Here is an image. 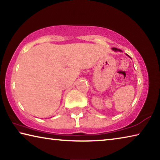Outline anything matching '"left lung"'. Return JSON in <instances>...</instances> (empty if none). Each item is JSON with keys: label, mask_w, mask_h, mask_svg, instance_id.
<instances>
[{"label": "left lung", "mask_w": 160, "mask_h": 160, "mask_svg": "<svg viewBox=\"0 0 160 160\" xmlns=\"http://www.w3.org/2000/svg\"><path fill=\"white\" fill-rule=\"evenodd\" d=\"M112 50H113L114 51H121V50H120V49H118L117 48H112ZM126 55L128 56H129L128 55V54H126ZM129 57H130V56H129ZM130 58H131V57H130Z\"/></svg>", "instance_id": "8db88e82"}]
</instances>
